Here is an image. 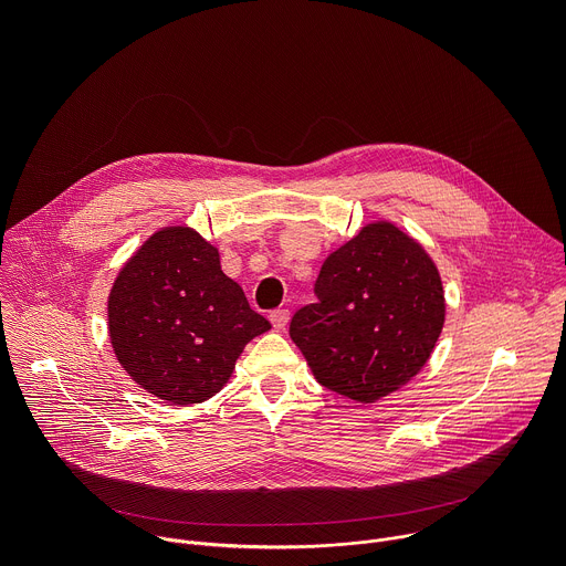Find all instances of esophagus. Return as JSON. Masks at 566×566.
<instances>
[{
	"instance_id": "esophagus-1",
	"label": "esophagus",
	"mask_w": 566,
	"mask_h": 566,
	"mask_svg": "<svg viewBox=\"0 0 566 566\" xmlns=\"http://www.w3.org/2000/svg\"><path fill=\"white\" fill-rule=\"evenodd\" d=\"M269 317H271V325H273L275 329H284L289 317H291V313H289V308H275V311H271Z\"/></svg>"
}]
</instances>
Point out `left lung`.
I'll return each instance as SVG.
<instances>
[{"instance_id": "obj_1", "label": "left lung", "mask_w": 566, "mask_h": 566, "mask_svg": "<svg viewBox=\"0 0 566 566\" xmlns=\"http://www.w3.org/2000/svg\"><path fill=\"white\" fill-rule=\"evenodd\" d=\"M315 297L295 311L289 334L319 385L358 402L417 376L446 319L434 262L389 221L365 226L325 260Z\"/></svg>"}]
</instances>
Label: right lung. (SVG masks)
I'll use <instances>...</instances> for the list:
<instances>
[{"label": "right lung", "instance_id": "right-lung-1", "mask_svg": "<svg viewBox=\"0 0 566 566\" xmlns=\"http://www.w3.org/2000/svg\"><path fill=\"white\" fill-rule=\"evenodd\" d=\"M118 363L172 406L214 396L244 347L271 329L219 264V251L188 226L154 232L109 293Z\"/></svg>", "mask_w": 566, "mask_h": 566}]
</instances>
